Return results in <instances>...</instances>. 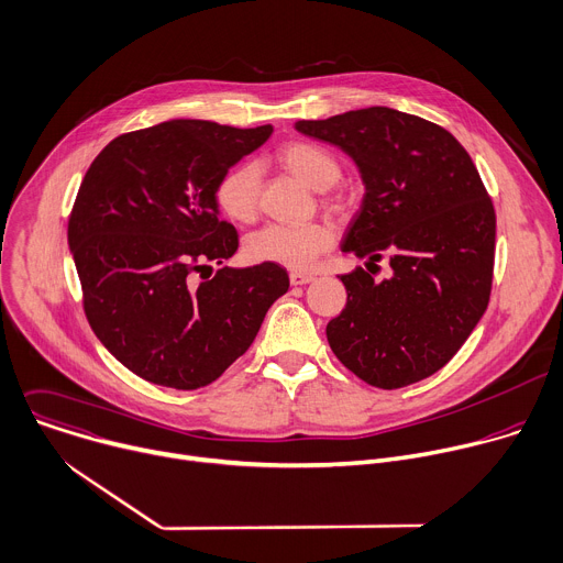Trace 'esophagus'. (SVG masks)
I'll use <instances>...</instances> for the list:
<instances>
[{"instance_id": "34e87169", "label": "esophagus", "mask_w": 563, "mask_h": 563, "mask_svg": "<svg viewBox=\"0 0 563 563\" xmlns=\"http://www.w3.org/2000/svg\"><path fill=\"white\" fill-rule=\"evenodd\" d=\"M314 282V275H308V273H290V284L292 286H303V284H310Z\"/></svg>"}]
</instances>
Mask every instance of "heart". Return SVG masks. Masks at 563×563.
Segmentation results:
<instances>
[{
  "mask_svg": "<svg viewBox=\"0 0 563 563\" xmlns=\"http://www.w3.org/2000/svg\"><path fill=\"white\" fill-rule=\"evenodd\" d=\"M277 162L314 190H328L342 177V164L328 148L314 142H288L277 151ZM262 170L253 162H240L223 173L214 186L219 210L233 221L251 223L260 212ZM332 244L325 223L301 227L268 223L246 240V255L257 264H277L292 271L308 268Z\"/></svg>",
  "mask_w": 563,
  "mask_h": 563,
  "instance_id": "obj_1",
  "label": "heart"
}]
</instances>
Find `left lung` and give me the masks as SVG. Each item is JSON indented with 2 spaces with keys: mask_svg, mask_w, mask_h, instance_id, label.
Wrapping results in <instances>:
<instances>
[{
  "mask_svg": "<svg viewBox=\"0 0 563 563\" xmlns=\"http://www.w3.org/2000/svg\"><path fill=\"white\" fill-rule=\"evenodd\" d=\"M340 146L360 166L366 195L342 251L379 262L342 275L349 299L325 325L332 353L375 388L395 390L443 368L488 308L495 206L466 153L445 129L386 106L295 124Z\"/></svg>",
  "mask_w": 563,
  "mask_h": 563,
  "instance_id": "obj_1",
  "label": "left lung"
}]
</instances>
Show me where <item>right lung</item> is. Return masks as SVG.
Here are the masks:
<instances>
[{
	"label": "right lung",
	"instance_id": "1",
	"mask_svg": "<svg viewBox=\"0 0 563 563\" xmlns=\"http://www.w3.org/2000/svg\"><path fill=\"white\" fill-rule=\"evenodd\" d=\"M271 133L173 120L115 137L86 170L68 219L84 312L137 377L177 390L212 384L288 290L277 264L223 266L207 279L208 264L240 246L217 217L214 186Z\"/></svg>",
	"mask_w": 563,
	"mask_h": 563
}]
</instances>
